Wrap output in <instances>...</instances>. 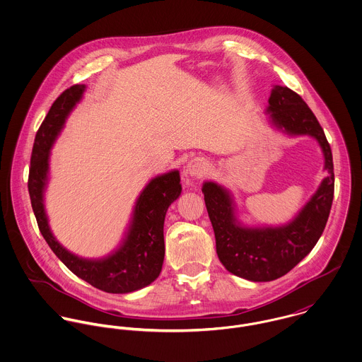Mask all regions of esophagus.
Masks as SVG:
<instances>
[{
	"label": "esophagus",
	"mask_w": 362,
	"mask_h": 362,
	"mask_svg": "<svg viewBox=\"0 0 362 362\" xmlns=\"http://www.w3.org/2000/svg\"><path fill=\"white\" fill-rule=\"evenodd\" d=\"M206 170H208V163L202 158H194L189 161L186 166V173L192 177H201L206 173Z\"/></svg>",
	"instance_id": "34e87169"
}]
</instances>
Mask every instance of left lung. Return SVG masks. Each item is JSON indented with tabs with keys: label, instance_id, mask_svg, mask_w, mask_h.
Instances as JSON below:
<instances>
[{
	"label": "left lung",
	"instance_id": "8db88e82",
	"mask_svg": "<svg viewBox=\"0 0 362 362\" xmlns=\"http://www.w3.org/2000/svg\"><path fill=\"white\" fill-rule=\"evenodd\" d=\"M265 114L271 127L283 134L317 140L327 176L303 208L281 225L243 222L229 189L212 180L202 183L201 190L214 228L219 261L230 274L250 281H275L311 252L326 226L334 192L330 146L304 100L288 87L274 86Z\"/></svg>",
	"mask_w": 362,
	"mask_h": 362
}]
</instances>
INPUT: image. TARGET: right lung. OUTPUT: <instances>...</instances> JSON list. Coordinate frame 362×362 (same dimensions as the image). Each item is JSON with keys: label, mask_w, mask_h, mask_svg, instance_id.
Returning <instances> with one entry per match:
<instances>
[{"label": "right lung", "mask_w": 362, "mask_h": 362, "mask_svg": "<svg viewBox=\"0 0 362 362\" xmlns=\"http://www.w3.org/2000/svg\"><path fill=\"white\" fill-rule=\"evenodd\" d=\"M86 91V84L65 90L49 108L35 139L29 170V194L42 238L54 254L78 278L114 294L137 291L161 274L165 244L163 222L168 208L182 193L180 173L172 169L153 177L136 199L119 244L100 258H84L65 248L54 236L45 211L51 150Z\"/></svg>", "instance_id": "1"}]
</instances>
